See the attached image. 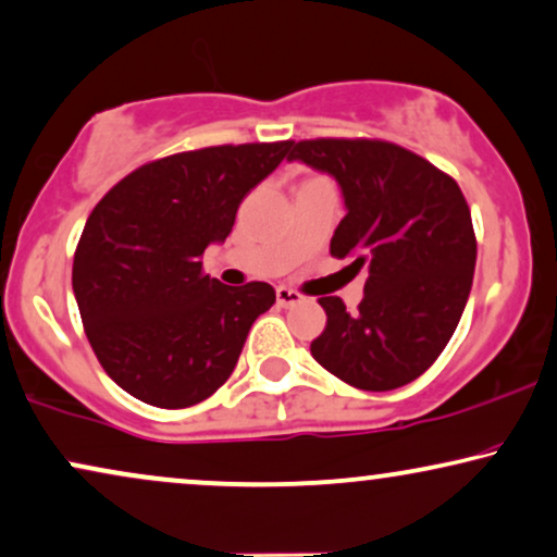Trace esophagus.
I'll use <instances>...</instances> for the list:
<instances>
[{"label":"esophagus","instance_id":"esophagus-1","mask_svg":"<svg viewBox=\"0 0 557 557\" xmlns=\"http://www.w3.org/2000/svg\"><path fill=\"white\" fill-rule=\"evenodd\" d=\"M301 299H305V296H301L299 292H294V288H286V286L276 288V301L281 307H296V305H301Z\"/></svg>","mask_w":557,"mask_h":557}]
</instances>
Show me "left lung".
<instances>
[{"label":"left lung","mask_w":557,"mask_h":557,"mask_svg":"<svg viewBox=\"0 0 557 557\" xmlns=\"http://www.w3.org/2000/svg\"><path fill=\"white\" fill-rule=\"evenodd\" d=\"M288 161L335 176L348 214L330 252L368 269L358 312L341 296L320 299L327 324L314 360L363 392L411 384L450 343L471 294L475 233L463 191L422 156L371 137L292 143Z\"/></svg>","instance_id":"1"}]
</instances>
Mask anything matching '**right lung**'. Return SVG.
Returning <instances> with one entry per match:
<instances>
[{
	"instance_id": "right-lung-1",
	"label": "right lung",
	"mask_w": 557,
	"mask_h": 557,
	"mask_svg": "<svg viewBox=\"0 0 557 557\" xmlns=\"http://www.w3.org/2000/svg\"><path fill=\"white\" fill-rule=\"evenodd\" d=\"M292 140L212 146L150 161L99 199L74 252L84 332L107 375L161 409L205 401L230 379L273 286H225L201 269L240 201Z\"/></svg>"
}]
</instances>
